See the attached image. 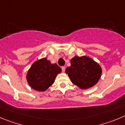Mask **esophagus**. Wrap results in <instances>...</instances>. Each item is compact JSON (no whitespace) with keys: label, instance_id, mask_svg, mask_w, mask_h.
<instances>
[{"label":"esophagus","instance_id":"esophagus-1","mask_svg":"<svg viewBox=\"0 0 125 125\" xmlns=\"http://www.w3.org/2000/svg\"><path fill=\"white\" fill-rule=\"evenodd\" d=\"M65 66H62V72H65Z\"/></svg>","mask_w":125,"mask_h":125}]
</instances>
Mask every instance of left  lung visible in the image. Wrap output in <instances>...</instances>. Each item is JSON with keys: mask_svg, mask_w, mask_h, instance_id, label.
I'll use <instances>...</instances> for the list:
<instances>
[{"mask_svg": "<svg viewBox=\"0 0 125 125\" xmlns=\"http://www.w3.org/2000/svg\"><path fill=\"white\" fill-rule=\"evenodd\" d=\"M71 82L82 89L95 85L102 73L101 68L93 59L86 56H75L71 60V66L65 70Z\"/></svg>", "mask_w": 125, "mask_h": 125, "instance_id": "8db88e82", "label": "left lung"}]
</instances>
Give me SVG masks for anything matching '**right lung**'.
I'll list each match as a JSON object with an SVG mask.
<instances>
[{"label":"right lung","mask_w":125,"mask_h":125,"mask_svg":"<svg viewBox=\"0 0 125 125\" xmlns=\"http://www.w3.org/2000/svg\"><path fill=\"white\" fill-rule=\"evenodd\" d=\"M62 71L57 64H52L46 58L33 63L28 71L27 80L30 86L38 91H44L54 83L55 77Z\"/></svg>","instance_id":"add662e5"}]
</instances>
